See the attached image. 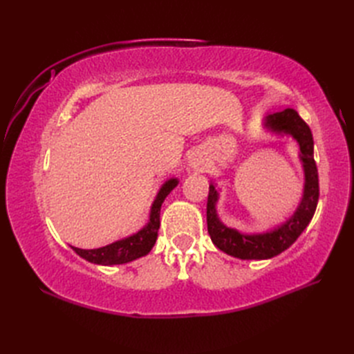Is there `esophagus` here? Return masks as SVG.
I'll return each instance as SVG.
<instances>
[{
	"mask_svg": "<svg viewBox=\"0 0 354 354\" xmlns=\"http://www.w3.org/2000/svg\"><path fill=\"white\" fill-rule=\"evenodd\" d=\"M190 165L194 167V168H199L201 165H202V162H201V159H196V158H194L190 160Z\"/></svg>",
	"mask_w": 354,
	"mask_h": 354,
	"instance_id": "1",
	"label": "esophagus"
}]
</instances>
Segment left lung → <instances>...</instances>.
<instances>
[{
	"label": "left lung",
	"instance_id": "obj_1",
	"mask_svg": "<svg viewBox=\"0 0 354 354\" xmlns=\"http://www.w3.org/2000/svg\"><path fill=\"white\" fill-rule=\"evenodd\" d=\"M264 128L274 134H286L299 146V160L304 169V190L295 212L285 223L263 233H242L223 224L217 214L218 190L209 185L207 224L212 243L218 250L241 260H267L291 246L313 218L319 199V178L313 156V136L297 111L285 109L264 118Z\"/></svg>",
	"mask_w": 354,
	"mask_h": 354
}]
</instances>
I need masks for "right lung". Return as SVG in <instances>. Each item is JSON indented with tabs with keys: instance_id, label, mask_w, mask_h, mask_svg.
<instances>
[{
	"instance_id": "1",
	"label": "right lung",
	"mask_w": 354,
	"mask_h": 354,
	"mask_svg": "<svg viewBox=\"0 0 354 354\" xmlns=\"http://www.w3.org/2000/svg\"><path fill=\"white\" fill-rule=\"evenodd\" d=\"M178 185V178H169L160 186L158 195L151 207V214H149V221L143 229L131 236L112 242L102 248L95 250H81L77 246H72V250L77 252L84 260H87L94 264L100 266H113V264H125L133 260L140 259V257L147 255L153 248V245L158 238L159 230V214L160 205L169 195V192Z\"/></svg>"
}]
</instances>
